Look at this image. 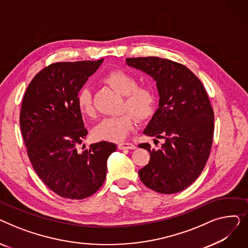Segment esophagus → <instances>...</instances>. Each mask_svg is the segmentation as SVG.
Segmentation results:
<instances>
[{"label":"esophagus","instance_id":"34e87169","mask_svg":"<svg viewBox=\"0 0 248 248\" xmlns=\"http://www.w3.org/2000/svg\"><path fill=\"white\" fill-rule=\"evenodd\" d=\"M117 148H119V150H134L136 149V146L132 142H120L117 145Z\"/></svg>","mask_w":248,"mask_h":248}]
</instances>
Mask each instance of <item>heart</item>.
<instances>
[{
    "mask_svg": "<svg viewBox=\"0 0 248 248\" xmlns=\"http://www.w3.org/2000/svg\"><path fill=\"white\" fill-rule=\"evenodd\" d=\"M102 81L124 95L122 109L125 111L120 115L103 119L93 129V137L99 140L121 141L134 129L137 122L135 116L140 121H145L154 114L157 95L151 85L138 84L137 77L123 69L110 70L103 75ZM76 103L84 116L95 115L93 93L89 87H82L78 91Z\"/></svg>",
    "mask_w": 248,
    "mask_h": 248,
    "instance_id": "b5f03b06",
    "label": "heart"
}]
</instances>
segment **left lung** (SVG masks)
<instances>
[{"label":"left lung","mask_w":248,"mask_h":248,"mask_svg":"<svg viewBox=\"0 0 248 248\" xmlns=\"http://www.w3.org/2000/svg\"><path fill=\"white\" fill-rule=\"evenodd\" d=\"M126 64L150 74L160 93L159 108L144 134L165 142L157 151L148 142L139 145L151 155L149 164L139 171L140 179L158 193H178L199 177L209 158L214 134L209 97L199 78L183 64L155 56L126 58Z\"/></svg>","instance_id":"obj_1"}]
</instances>
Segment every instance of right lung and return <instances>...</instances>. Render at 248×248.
<instances>
[{
  "label": "right lung",
  "mask_w": 248,
  "mask_h": 248,
  "mask_svg": "<svg viewBox=\"0 0 248 248\" xmlns=\"http://www.w3.org/2000/svg\"><path fill=\"white\" fill-rule=\"evenodd\" d=\"M102 60L52 63L34 76L23 97L20 127L29 160L43 183L63 198L93 195L117 149L101 140L78 150L88 133L76 95Z\"/></svg>",
  "instance_id": "1"
}]
</instances>
